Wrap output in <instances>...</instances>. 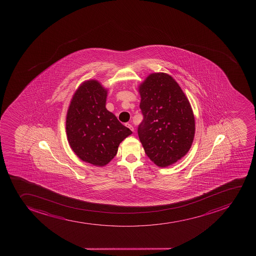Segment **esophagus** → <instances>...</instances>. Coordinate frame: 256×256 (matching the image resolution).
Returning <instances> with one entry per match:
<instances>
[{
  "label": "esophagus",
  "mask_w": 256,
  "mask_h": 256,
  "mask_svg": "<svg viewBox=\"0 0 256 256\" xmlns=\"http://www.w3.org/2000/svg\"><path fill=\"white\" fill-rule=\"evenodd\" d=\"M125 125H126V126H128V128H130V130H131V131H132V132L134 131V126H132V125H131V124H125Z\"/></svg>",
  "instance_id": "esophagus-1"
}]
</instances>
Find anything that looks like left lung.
Instances as JSON below:
<instances>
[{"mask_svg": "<svg viewBox=\"0 0 256 256\" xmlns=\"http://www.w3.org/2000/svg\"><path fill=\"white\" fill-rule=\"evenodd\" d=\"M144 120L138 128L148 157L160 167L182 158L191 148L194 116L177 82L162 72L150 74L138 86Z\"/></svg>", "mask_w": 256, "mask_h": 256, "instance_id": "left-lung-1", "label": "left lung"}]
</instances>
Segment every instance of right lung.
<instances>
[{
    "mask_svg": "<svg viewBox=\"0 0 256 256\" xmlns=\"http://www.w3.org/2000/svg\"><path fill=\"white\" fill-rule=\"evenodd\" d=\"M106 94L108 90L96 80L84 82L74 94L66 114L70 147L79 158L96 166L108 164L120 142L132 134L106 110Z\"/></svg>",
    "mask_w": 256,
    "mask_h": 256,
    "instance_id": "obj_1",
    "label": "right lung"
}]
</instances>
